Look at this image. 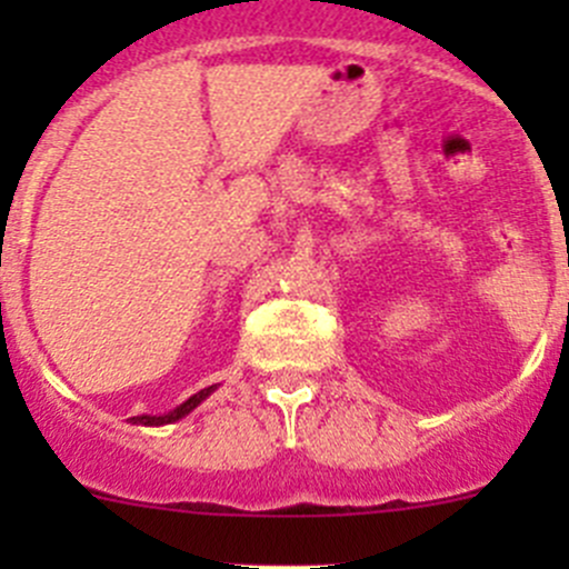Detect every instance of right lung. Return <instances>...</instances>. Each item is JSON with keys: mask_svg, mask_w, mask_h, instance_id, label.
I'll list each match as a JSON object with an SVG mask.
<instances>
[{"mask_svg": "<svg viewBox=\"0 0 569 569\" xmlns=\"http://www.w3.org/2000/svg\"><path fill=\"white\" fill-rule=\"evenodd\" d=\"M214 391H217V386H209V388H203V391L189 396L187 401H181L176 410L164 412V416H134V418H129V421L131 423H142V427H164V423H176V421H181L183 416H189V412H192L194 407L200 405V401L209 399V396Z\"/></svg>", "mask_w": 569, "mask_h": 569, "instance_id": "1", "label": "right lung"}]
</instances>
